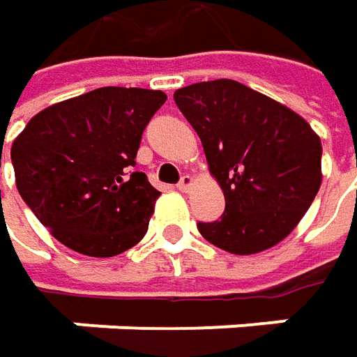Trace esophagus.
I'll list each match as a JSON object with an SVG mask.
<instances>
[{"mask_svg": "<svg viewBox=\"0 0 357 357\" xmlns=\"http://www.w3.org/2000/svg\"><path fill=\"white\" fill-rule=\"evenodd\" d=\"M192 183H194V179H192V176H181V179H179V183H178V190L179 192H188L190 188H192Z\"/></svg>", "mask_w": 357, "mask_h": 357, "instance_id": "esophagus-1", "label": "esophagus"}]
</instances>
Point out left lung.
Listing matches in <instances>:
<instances>
[{
    "mask_svg": "<svg viewBox=\"0 0 357 357\" xmlns=\"http://www.w3.org/2000/svg\"><path fill=\"white\" fill-rule=\"evenodd\" d=\"M176 105L202 139L224 190L218 222L199 234L229 254L280 243L312 206L321 183V142L289 107L234 79L181 87Z\"/></svg>",
    "mask_w": 357,
    "mask_h": 357,
    "instance_id": "left-lung-1",
    "label": "left lung"
}]
</instances>
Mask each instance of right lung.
<instances>
[{"mask_svg": "<svg viewBox=\"0 0 357 357\" xmlns=\"http://www.w3.org/2000/svg\"><path fill=\"white\" fill-rule=\"evenodd\" d=\"M165 100L158 89L100 87L29 119L11 146L15 183L55 240L112 257L146 236L160 192L133 167Z\"/></svg>", "mask_w": 357, "mask_h": 357, "instance_id": "obj_1", "label": "right lung"}]
</instances>
